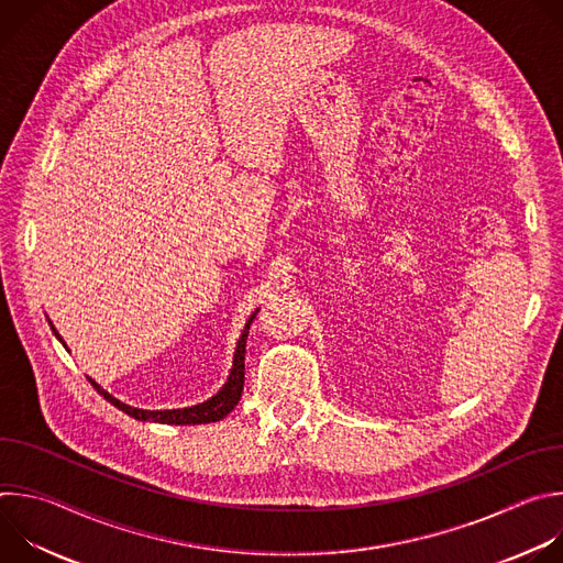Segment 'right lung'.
<instances>
[{"instance_id":"right-lung-1","label":"right lung","mask_w":563,"mask_h":563,"mask_svg":"<svg viewBox=\"0 0 563 563\" xmlns=\"http://www.w3.org/2000/svg\"><path fill=\"white\" fill-rule=\"evenodd\" d=\"M258 311V309H256ZM256 311L250 316L247 325L243 330V334H240L238 339V345H235V354H233V365H231V372L227 376V383L220 387V391L211 398H207L205 404H198V406H191V408H183V410H140V408H133V406H126L122 404V400H118L115 396H111L107 389H102L91 376L89 383L98 389L100 396H104L111 406H115L118 410H122L124 415L137 419V421H151V423H165V426H198V423H213V421H220L224 419L235 406L240 396H243V385H245V345H247V334H250V325L252 320L256 318ZM48 325L55 334V339L64 345L62 336L57 334V330L53 328V323L48 320ZM66 347V345H64ZM68 350V347H66Z\"/></svg>"}]
</instances>
